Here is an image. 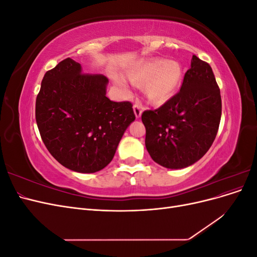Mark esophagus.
Returning a JSON list of instances; mask_svg holds the SVG:
<instances>
[{
    "instance_id": "34e87169",
    "label": "esophagus",
    "mask_w": 257,
    "mask_h": 257,
    "mask_svg": "<svg viewBox=\"0 0 257 257\" xmlns=\"http://www.w3.org/2000/svg\"><path fill=\"white\" fill-rule=\"evenodd\" d=\"M133 108H134V112H135L136 118H139V116L142 115V112H143V109H144L143 105L141 103H135Z\"/></svg>"
}]
</instances>
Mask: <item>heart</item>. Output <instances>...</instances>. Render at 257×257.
I'll return each instance as SVG.
<instances>
[{"label": "heart", "instance_id": "1", "mask_svg": "<svg viewBox=\"0 0 257 257\" xmlns=\"http://www.w3.org/2000/svg\"><path fill=\"white\" fill-rule=\"evenodd\" d=\"M132 82L142 84L146 97L153 104H163L172 98L182 80V68L178 62L153 59L128 74Z\"/></svg>", "mask_w": 257, "mask_h": 257}]
</instances>
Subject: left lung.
<instances>
[{"label": "left lung", "instance_id": "left-lung-1", "mask_svg": "<svg viewBox=\"0 0 257 257\" xmlns=\"http://www.w3.org/2000/svg\"><path fill=\"white\" fill-rule=\"evenodd\" d=\"M222 100L212 68L193 56L180 91L158 109L145 110L146 148L163 167H188L200 160L219 130Z\"/></svg>", "mask_w": 257, "mask_h": 257}]
</instances>
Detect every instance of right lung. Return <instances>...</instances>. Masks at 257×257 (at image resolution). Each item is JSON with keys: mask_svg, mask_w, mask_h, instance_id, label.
<instances>
[{"mask_svg": "<svg viewBox=\"0 0 257 257\" xmlns=\"http://www.w3.org/2000/svg\"><path fill=\"white\" fill-rule=\"evenodd\" d=\"M108 79L83 74L67 58L45 74L35 105L41 137L61 165L91 174L106 167L124 132L135 120L131 102L106 96Z\"/></svg>", "mask_w": 257, "mask_h": 257, "instance_id": "right-lung-1", "label": "right lung"}]
</instances>
